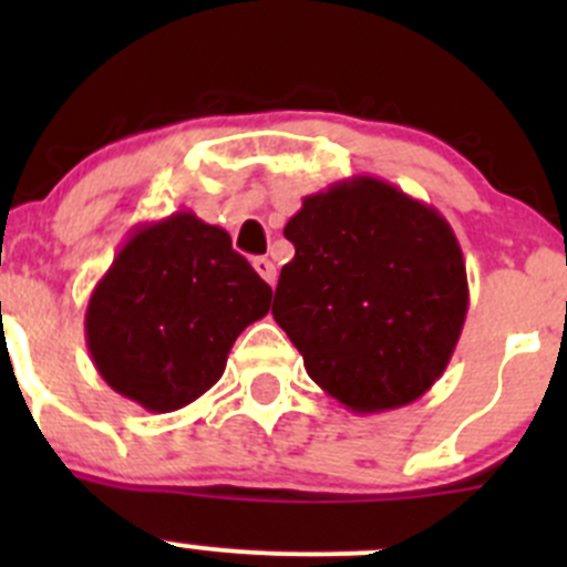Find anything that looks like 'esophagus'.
Segmentation results:
<instances>
[{"mask_svg": "<svg viewBox=\"0 0 567 567\" xmlns=\"http://www.w3.org/2000/svg\"><path fill=\"white\" fill-rule=\"evenodd\" d=\"M251 266H255V271L260 274L262 279H266L268 285H277V268H274V262L268 260V257H255V260H251Z\"/></svg>", "mask_w": 567, "mask_h": 567, "instance_id": "esophagus-1", "label": "esophagus"}]
</instances>
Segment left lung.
Instances as JSON below:
<instances>
[{"mask_svg":"<svg viewBox=\"0 0 567 567\" xmlns=\"http://www.w3.org/2000/svg\"><path fill=\"white\" fill-rule=\"evenodd\" d=\"M271 316L307 375L353 414L422 398L447 370L468 310L466 262L433 205L359 175L310 194Z\"/></svg>","mask_w":567,"mask_h":567,"instance_id":"8db88e82","label":"left lung"}]
</instances>
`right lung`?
Returning a JSON list of instances; mask_svg holds the SVG:
<instances>
[{
	"instance_id": "add662e5",
	"label": "right lung",
	"mask_w": 567,
	"mask_h": 567,
	"mask_svg": "<svg viewBox=\"0 0 567 567\" xmlns=\"http://www.w3.org/2000/svg\"><path fill=\"white\" fill-rule=\"evenodd\" d=\"M268 307L271 288L227 230L177 210L125 238L90 293L84 337L114 392L167 414L221 379L236 337Z\"/></svg>"
}]
</instances>
